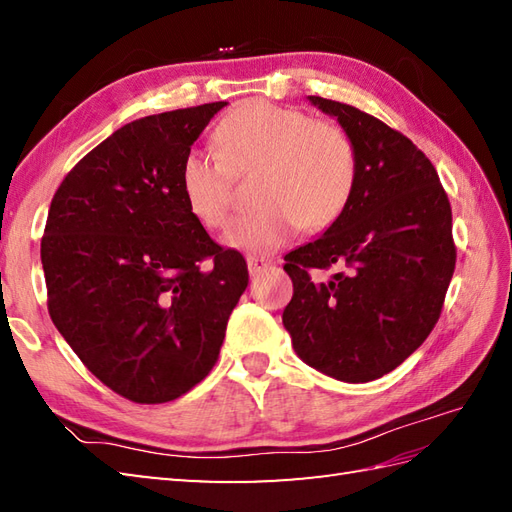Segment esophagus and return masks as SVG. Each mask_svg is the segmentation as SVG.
Masks as SVG:
<instances>
[{"label":"esophagus","mask_w":512,"mask_h":512,"mask_svg":"<svg viewBox=\"0 0 512 512\" xmlns=\"http://www.w3.org/2000/svg\"><path fill=\"white\" fill-rule=\"evenodd\" d=\"M248 273H250V277H255V275H259L262 273V270H266L268 266H270V262L268 259H264V257H255V255H250L248 259Z\"/></svg>","instance_id":"34e87169"}]
</instances>
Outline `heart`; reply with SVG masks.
Instances as JSON below:
<instances>
[{
  "instance_id": "heart-1",
  "label": "heart",
  "mask_w": 512,
  "mask_h": 512,
  "mask_svg": "<svg viewBox=\"0 0 512 512\" xmlns=\"http://www.w3.org/2000/svg\"><path fill=\"white\" fill-rule=\"evenodd\" d=\"M217 154L191 149L180 162V193L206 228H222L233 204V176L257 171L253 202L224 235L231 248L273 253L297 228L323 231L356 184V151L343 129L268 101H248L215 132Z\"/></svg>"
}]
</instances>
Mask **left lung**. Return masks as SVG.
<instances>
[{"mask_svg": "<svg viewBox=\"0 0 512 512\" xmlns=\"http://www.w3.org/2000/svg\"><path fill=\"white\" fill-rule=\"evenodd\" d=\"M334 116L356 151L345 211L284 257L292 299L284 328L303 363L345 383L389 374L438 323L455 270L451 204L431 160L378 118L308 96ZM341 265L317 285L312 267Z\"/></svg>", "mask_w": 512, "mask_h": 512, "instance_id": "left-lung-1", "label": "left lung"}]
</instances>
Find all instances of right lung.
<instances>
[{"label": "right lung", "instance_id": "add662e5", "mask_svg": "<svg viewBox=\"0 0 512 512\" xmlns=\"http://www.w3.org/2000/svg\"><path fill=\"white\" fill-rule=\"evenodd\" d=\"M226 101L138 118L63 178L41 264L52 323L83 365L140 405L176 400L211 372L248 286L180 193V162Z\"/></svg>", "mask_w": 512, "mask_h": 512}]
</instances>
